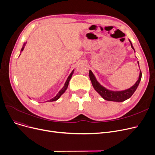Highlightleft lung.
<instances>
[{
  "mask_svg": "<svg viewBox=\"0 0 155 155\" xmlns=\"http://www.w3.org/2000/svg\"><path fill=\"white\" fill-rule=\"evenodd\" d=\"M129 41L130 43H131V48L133 49L134 51L135 52L134 48L132 45V43L131 42V41L130 40ZM137 64L139 65V67H140L139 61H137ZM141 77H142V73L140 70L138 80L134 84V85H133L131 87H130L129 88L126 89V90H124V91H112L109 90V89H107L106 88H105L104 87L101 85L98 81L97 80L92 71L91 70H89V77H90L92 86L94 88L95 91L98 93L104 99L109 101H113V102H121L129 99L134 93L138 85H139L140 81L141 80Z\"/></svg>",
  "mask_w": 155,
  "mask_h": 155,
  "instance_id": "obj_1",
  "label": "left lung"
}]
</instances>
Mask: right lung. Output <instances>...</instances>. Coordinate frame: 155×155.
<instances>
[{"label":"right lung","mask_w":155,"mask_h":155,"mask_svg":"<svg viewBox=\"0 0 155 155\" xmlns=\"http://www.w3.org/2000/svg\"><path fill=\"white\" fill-rule=\"evenodd\" d=\"M26 44V43H24V44L23 45V46H22V49H21V52H22V51L24 50V46H25ZM20 55H21V54H20ZM20 55H19V56H20ZM73 71H74V70H73V71H71V73H70V75L68 77L67 80H66V82L64 83V85L63 87V88L61 89V90L59 91V92H58V94H56V95L54 97H53V99H50V100H49V101H46V102H53V101H57V100H58V99L60 98V97H61V95L63 94H64V92L66 91V90H67V88H68L69 82H70V79H71V77H72V75L73 74Z\"/></svg>","instance_id":"obj_1"}]
</instances>
